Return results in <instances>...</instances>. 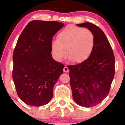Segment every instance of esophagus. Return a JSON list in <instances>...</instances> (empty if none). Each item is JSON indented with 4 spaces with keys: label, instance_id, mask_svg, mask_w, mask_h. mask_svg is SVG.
<instances>
[{
    "label": "esophagus",
    "instance_id": "obj_1",
    "mask_svg": "<svg viewBox=\"0 0 125 125\" xmlns=\"http://www.w3.org/2000/svg\"><path fill=\"white\" fill-rule=\"evenodd\" d=\"M63 71H64V72H68L69 71V69H68V68L66 66H65L64 68V69H63Z\"/></svg>",
    "mask_w": 125,
    "mask_h": 125
}]
</instances>
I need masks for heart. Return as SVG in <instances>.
<instances>
[{"label": "heart", "mask_w": 125, "mask_h": 125, "mask_svg": "<svg viewBox=\"0 0 125 125\" xmlns=\"http://www.w3.org/2000/svg\"><path fill=\"white\" fill-rule=\"evenodd\" d=\"M52 55L61 61L66 53L73 62L81 63L91 56L94 48V36L89 29L67 25L59 32L57 40L51 42Z\"/></svg>", "instance_id": "obj_1"}]
</instances>
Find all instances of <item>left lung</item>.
Segmentation results:
<instances>
[{
  "instance_id": "8db88e82",
  "label": "left lung",
  "mask_w": 125,
  "mask_h": 125,
  "mask_svg": "<svg viewBox=\"0 0 125 125\" xmlns=\"http://www.w3.org/2000/svg\"><path fill=\"white\" fill-rule=\"evenodd\" d=\"M91 31L94 48L86 61L68 65L73 98L78 105L93 107L108 95L115 73V57L110 42L101 28L90 23L77 24Z\"/></svg>"
}]
</instances>
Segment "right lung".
<instances>
[{
    "mask_svg": "<svg viewBox=\"0 0 125 125\" xmlns=\"http://www.w3.org/2000/svg\"><path fill=\"white\" fill-rule=\"evenodd\" d=\"M63 26L58 21L32 20L19 37L13 53L12 78L18 95L27 105L41 106L52 98L64 65L52 59L51 45Z\"/></svg>",
    "mask_w": 125,
    "mask_h": 125,
    "instance_id": "1",
    "label": "right lung"
}]
</instances>
